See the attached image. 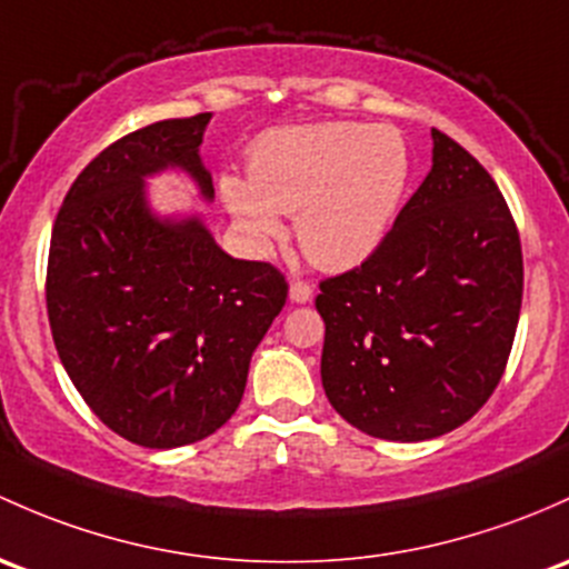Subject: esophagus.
<instances>
[{
    "label": "esophagus",
    "mask_w": 569,
    "mask_h": 569,
    "mask_svg": "<svg viewBox=\"0 0 569 569\" xmlns=\"http://www.w3.org/2000/svg\"><path fill=\"white\" fill-rule=\"evenodd\" d=\"M289 297L295 302H310V297H313V289H310L308 280H291V289H289Z\"/></svg>",
    "instance_id": "obj_1"
}]
</instances>
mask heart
Returning <instances> with one entry per match:
<instances>
[{"instance_id":"obj_1","label":"heart","mask_w":569,"mask_h":569,"mask_svg":"<svg viewBox=\"0 0 569 569\" xmlns=\"http://www.w3.org/2000/svg\"><path fill=\"white\" fill-rule=\"evenodd\" d=\"M409 182V149L390 124L319 122L269 133L253 147L248 179L226 177L223 201L242 231L272 239L280 212L313 264L346 269L390 231Z\"/></svg>"}]
</instances>
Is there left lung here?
I'll list each match as a JSON object with an SVG mask.
<instances>
[{
  "mask_svg": "<svg viewBox=\"0 0 569 569\" xmlns=\"http://www.w3.org/2000/svg\"><path fill=\"white\" fill-rule=\"evenodd\" d=\"M430 136L433 169L379 248L316 297L327 398L376 439L469 422L505 376L521 316V234L505 196L458 141Z\"/></svg>",
  "mask_w": 569,
  "mask_h": 569,
  "instance_id": "8db88e82",
  "label": "left lung"
}]
</instances>
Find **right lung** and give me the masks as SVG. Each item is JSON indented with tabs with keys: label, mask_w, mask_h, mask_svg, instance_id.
<instances>
[{
	"label": "right lung",
	"mask_w": 569,
	"mask_h": 569,
	"mask_svg": "<svg viewBox=\"0 0 569 569\" xmlns=\"http://www.w3.org/2000/svg\"><path fill=\"white\" fill-rule=\"evenodd\" d=\"M209 113L163 119L106 147L59 207L46 308L64 370L103 426L152 450L231 420L256 346L289 297L269 261H242L199 220L160 223L141 179L190 171L212 199L199 143Z\"/></svg>",
	"instance_id": "right-lung-1"
}]
</instances>
